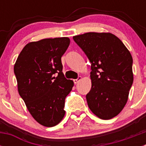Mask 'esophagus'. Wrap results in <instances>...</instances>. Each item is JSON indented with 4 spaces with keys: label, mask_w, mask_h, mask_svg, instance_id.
Listing matches in <instances>:
<instances>
[{
    "label": "esophagus",
    "mask_w": 146,
    "mask_h": 146,
    "mask_svg": "<svg viewBox=\"0 0 146 146\" xmlns=\"http://www.w3.org/2000/svg\"><path fill=\"white\" fill-rule=\"evenodd\" d=\"M81 80H82V77H81V76H79V77H77V79H74V84H77V83H78V82H79Z\"/></svg>",
    "instance_id": "esophagus-1"
}]
</instances>
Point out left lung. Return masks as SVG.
<instances>
[{
  "label": "left lung",
  "mask_w": 146,
  "mask_h": 146,
  "mask_svg": "<svg viewBox=\"0 0 146 146\" xmlns=\"http://www.w3.org/2000/svg\"><path fill=\"white\" fill-rule=\"evenodd\" d=\"M91 64L88 105L99 118L111 119L128 100L133 83L132 57L121 40L110 33L89 32L73 36Z\"/></svg>",
  "instance_id": "obj_1"
}]
</instances>
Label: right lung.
<instances>
[{"mask_svg":"<svg viewBox=\"0 0 146 146\" xmlns=\"http://www.w3.org/2000/svg\"><path fill=\"white\" fill-rule=\"evenodd\" d=\"M69 44L68 37L30 42L14 66L20 96L33 118L47 127L63 119L65 99L74 86L62 72L61 57Z\"/></svg>","mask_w":146,"mask_h":146,"instance_id":"1","label":"right lung"}]
</instances>
